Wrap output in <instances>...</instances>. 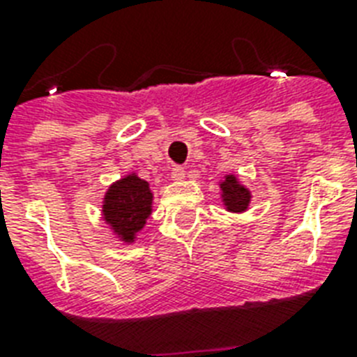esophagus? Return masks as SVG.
I'll use <instances>...</instances> for the list:
<instances>
[{
    "mask_svg": "<svg viewBox=\"0 0 357 357\" xmlns=\"http://www.w3.org/2000/svg\"><path fill=\"white\" fill-rule=\"evenodd\" d=\"M170 176H172V179L174 181H183L185 178H187V174H185V170L181 167H176L172 170V174H170Z\"/></svg>",
    "mask_w": 357,
    "mask_h": 357,
    "instance_id": "34e87169",
    "label": "esophagus"
}]
</instances>
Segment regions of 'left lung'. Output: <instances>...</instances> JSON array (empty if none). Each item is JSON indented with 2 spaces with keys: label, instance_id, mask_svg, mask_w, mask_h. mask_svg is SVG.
<instances>
[{
  "label": "left lung",
  "instance_id": "left-lung-1",
  "mask_svg": "<svg viewBox=\"0 0 357 357\" xmlns=\"http://www.w3.org/2000/svg\"><path fill=\"white\" fill-rule=\"evenodd\" d=\"M218 196L222 207L229 213H246L252 204V190L241 181L237 174H224L218 181Z\"/></svg>",
  "mask_w": 357,
  "mask_h": 357
}]
</instances>
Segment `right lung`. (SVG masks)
I'll use <instances>...</instances> for the list:
<instances>
[{
  "label": "right lung",
  "instance_id": "1",
  "mask_svg": "<svg viewBox=\"0 0 357 357\" xmlns=\"http://www.w3.org/2000/svg\"><path fill=\"white\" fill-rule=\"evenodd\" d=\"M153 211V190L139 174H123L109 185L102 198V218L114 241L123 246H133L139 234L144 229Z\"/></svg>",
  "mask_w": 357,
  "mask_h": 357
}]
</instances>
